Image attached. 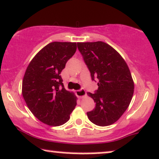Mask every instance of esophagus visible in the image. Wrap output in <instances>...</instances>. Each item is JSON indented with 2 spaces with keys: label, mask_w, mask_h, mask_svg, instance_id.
<instances>
[{
  "label": "esophagus",
  "mask_w": 159,
  "mask_h": 159,
  "mask_svg": "<svg viewBox=\"0 0 159 159\" xmlns=\"http://www.w3.org/2000/svg\"><path fill=\"white\" fill-rule=\"evenodd\" d=\"M76 96L79 97L80 98H83L84 97L86 96V92H85V91L83 89H80V90L76 91Z\"/></svg>",
  "instance_id": "obj_1"
}]
</instances>
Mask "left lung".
Here are the masks:
<instances>
[{"label": "left lung", "instance_id": "8db88e82", "mask_svg": "<svg viewBox=\"0 0 159 159\" xmlns=\"http://www.w3.org/2000/svg\"><path fill=\"white\" fill-rule=\"evenodd\" d=\"M77 48L91 73V80L98 82L94 94L87 93L96 103L94 109L87 112V116L98 126L112 124L127 109L133 96L134 83L127 64L105 42H79Z\"/></svg>", "mask_w": 159, "mask_h": 159}]
</instances>
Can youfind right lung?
<instances>
[{"label":"right lung","mask_w":159,"mask_h":159,"mask_svg":"<svg viewBox=\"0 0 159 159\" xmlns=\"http://www.w3.org/2000/svg\"><path fill=\"white\" fill-rule=\"evenodd\" d=\"M76 50L75 42L50 43L32 59L24 74V100L33 115L49 126L65 124L76 106L75 95L65 89L60 75Z\"/></svg>","instance_id":"obj_1"}]
</instances>
